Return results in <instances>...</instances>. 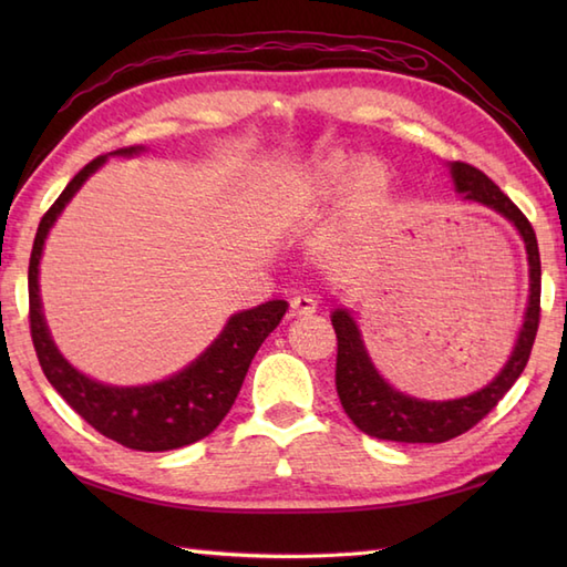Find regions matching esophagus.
<instances>
[{
    "label": "esophagus",
    "mask_w": 567,
    "mask_h": 567,
    "mask_svg": "<svg viewBox=\"0 0 567 567\" xmlns=\"http://www.w3.org/2000/svg\"><path fill=\"white\" fill-rule=\"evenodd\" d=\"M317 311V302L309 295H297L290 302V315L292 317H309Z\"/></svg>",
    "instance_id": "34e87169"
}]
</instances>
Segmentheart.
<instances>
[{"label":"heart","instance_id":"1","mask_svg":"<svg viewBox=\"0 0 567 567\" xmlns=\"http://www.w3.org/2000/svg\"><path fill=\"white\" fill-rule=\"evenodd\" d=\"M390 187V167L375 155L355 161L346 151H327L282 179L277 204L287 216L309 219L341 195V221L360 226L382 209Z\"/></svg>","mask_w":567,"mask_h":567}]
</instances>
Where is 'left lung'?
<instances>
[{
  "mask_svg": "<svg viewBox=\"0 0 567 567\" xmlns=\"http://www.w3.org/2000/svg\"><path fill=\"white\" fill-rule=\"evenodd\" d=\"M449 167L457 195L465 202H477L483 207L495 209L504 219H509L524 238L528 256V307L514 351L497 372V378L487 382L483 390L445 402L416 400V396L394 390L372 365L351 311L343 307L336 309L331 315L336 339H339L336 392H339V400L353 424L368 436L382 441L443 443L473 429L519 380L536 341L540 319V256L534 226L483 171L467 163H451Z\"/></svg>",
  "mask_w": 567,
  "mask_h": 567,
  "instance_id": "8db88e82",
  "label": "left lung"
}]
</instances>
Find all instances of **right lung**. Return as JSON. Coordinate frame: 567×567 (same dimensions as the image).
<instances>
[{
    "instance_id": "1",
    "label": "right lung",
    "mask_w": 567,
    "mask_h": 567,
    "mask_svg": "<svg viewBox=\"0 0 567 567\" xmlns=\"http://www.w3.org/2000/svg\"><path fill=\"white\" fill-rule=\"evenodd\" d=\"M141 151L146 148L131 146L118 148L110 155L131 158ZM110 155L94 158L70 179L63 195L43 214L39 231H35L29 260L31 339L48 382L102 436L122 443L126 449L148 453L183 449V445L209 436L221 424V419L236 402L252 355L258 353L260 343L282 321L287 302L285 299H272V302L238 311L226 321L224 331L216 336L207 351L197 360H192L185 370L161 382L138 384V388H114V384L97 382L72 368L63 353L58 351L51 331H48L41 307L39 265L48 231L53 228L60 212L75 197V192L87 183V177L94 171H100Z\"/></svg>"
}]
</instances>
